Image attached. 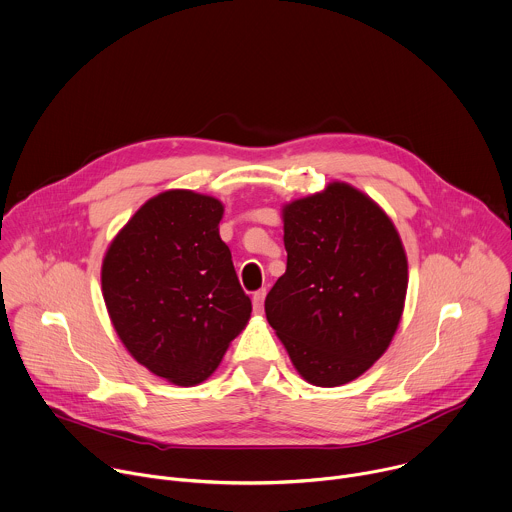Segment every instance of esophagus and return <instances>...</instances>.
<instances>
[{
	"instance_id": "obj_1",
	"label": "esophagus",
	"mask_w": 512,
	"mask_h": 512,
	"mask_svg": "<svg viewBox=\"0 0 512 512\" xmlns=\"http://www.w3.org/2000/svg\"><path fill=\"white\" fill-rule=\"evenodd\" d=\"M265 289H259V291H255L253 293V309L257 311V313H261L263 311V301H265Z\"/></svg>"
}]
</instances>
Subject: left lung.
Listing matches in <instances>:
<instances>
[{
    "instance_id": "obj_1",
    "label": "left lung",
    "mask_w": 512,
    "mask_h": 512,
    "mask_svg": "<svg viewBox=\"0 0 512 512\" xmlns=\"http://www.w3.org/2000/svg\"><path fill=\"white\" fill-rule=\"evenodd\" d=\"M287 269L265 299L269 325L313 386L348 384L388 350L404 311L408 259L390 217L331 183L283 207Z\"/></svg>"
}]
</instances>
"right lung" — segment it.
I'll use <instances>...</instances> for the list:
<instances>
[{
	"label": "right lung",
	"instance_id": "1",
	"mask_svg": "<svg viewBox=\"0 0 512 512\" xmlns=\"http://www.w3.org/2000/svg\"><path fill=\"white\" fill-rule=\"evenodd\" d=\"M223 203L185 189L146 201L110 243L102 295L130 356L177 386H197L221 364L251 317Z\"/></svg>",
	"mask_w": 512,
	"mask_h": 512
}]
</instances>
